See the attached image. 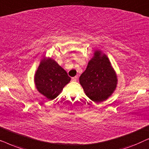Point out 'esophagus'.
I'll list each match as a JSON object with an SVG mask.
<instances>
[{
    "label": "esophagus",
    "mask_w": 149,
    "mask_h": 149,
    "mask_svg": "<svg viewBox=\"0 0 149 149\" xmlns=\"http://www.w3.org/2000/svg\"><path fill=\"white\" fill-rule=\"evenodd\" d=\"M77 79H78V77L75 76V77H72V81H77Z\"/></svg>",
    "instance_id": "34e87169"
}]
</instances>
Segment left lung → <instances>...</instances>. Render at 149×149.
Listing matches in <instances>:
<instances>
[{"label":"left lung","instance_id":"left-lung-1","mask_svg":"<svg viewBox=\"0 0 149 149\" xmlns=\"http://www.w3.org/2000/svg\"><path fill=\"white\" fill-rule=\"evenodd\" d=\"M79 82L87 96L99 103L113 94L117 87V77L108 57L96 50L79 77Z\"/></svg>","mask_w":149,"mask_h":149}]
</instances>
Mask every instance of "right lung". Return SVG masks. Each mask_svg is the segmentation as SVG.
Listing matches in <instances>:
<instances>
[{"label":"right lung","mask_w":149,"mask_h":149,"mask_svg":"<svg viewBox=\"0 0 149 149\" xmlns=\"http://www.w3.org/2000/svg\"><path fill=\"white\" fill-rule=\"evenodd\" d=\"M70 79L66 70L52 58L42 59L34 75L37 90L51 100L62 92Z\"/></svg>","instance_id":"right-lung-1"}]
</instances>
